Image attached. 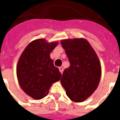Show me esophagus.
Returning a JSON list of instances; mask_svg holds the SVG:
<instances>
[{"label": "esophagus", "mask_w": 120, "mask_h": 120, "mask_svg": "<svg viewBox=\"0 0 120 120\" xmlns=\"http://www.w3.org/2000/svg\"><path fill=\"white\" fill-rule=\"evenodd\" d=\"M58 69H59V70H60V73L62 74V73H63V72H64V68L62 67H60L58 68Z\"/></svg>", "instance_id": "34e87169"}]
</instances>
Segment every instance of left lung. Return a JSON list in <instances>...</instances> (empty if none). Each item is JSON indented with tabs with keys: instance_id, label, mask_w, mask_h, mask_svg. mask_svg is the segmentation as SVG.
I'll use <instances>...</instances> for the list:
<instances>
[{
	"instance_id": "left-lung-1",
	"label": "left lung",
	"mask_w": 120,
	"mask_h": 120,
	"mask_svg": "<svg viewBox=\"0 0 120 120\" xmlns=\"http://www.w3.org/2000/svg\"><path fill=\"white\" fill-rule=\"evenodd\" d=\"M61 44L70 65L65 69L60 82L72 101L83 102L98 86L101 75L100 62L85 38L62 40Z\"/></svg>"
}]
</instances>
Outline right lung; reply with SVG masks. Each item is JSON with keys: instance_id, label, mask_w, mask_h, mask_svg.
Returning <instances> with one entry per match:
<instances>
[{"instance_id": "1", "label": "right lung", "mask_w": 120, "mask_h": 120, "mask_svg": "<svg viewBox=\"0 0 120 120\" xmlns=\"http://www.w3.org/2000/svg\"><path fill=\"white\" fill-rule=\"evenodd\" d=\"M57 45L58 41L36 39L27 45L19 59L17 77L19 85L27 95L35 100L46 97L52 84L62 77L50 56Z\"/></svg>"}]
</instances>
